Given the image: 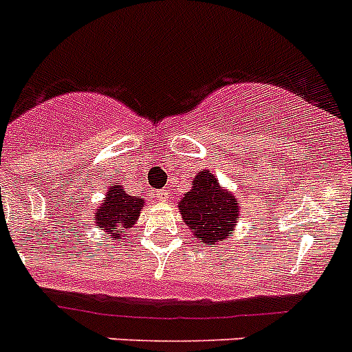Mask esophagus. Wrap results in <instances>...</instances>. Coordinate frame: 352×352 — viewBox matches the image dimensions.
<instances>
[{
  "instance_id": "obj_1",
  "label": "esophagus",
  "mask_w": 352,
  "mask_h": 352,
  "mask_svg": "<svg viewBox=\"0 0 352 352\" xmlns=\"http://www.w3.org/2000/svg\"><path fill=\"white\" fill-rule=\"evenodd\" d=\"M167 195H169V190H167V188L160 190V192L157 193V197H159L160 201H166V199H169V197H167Z\"/></svg>"
}]
</instances>
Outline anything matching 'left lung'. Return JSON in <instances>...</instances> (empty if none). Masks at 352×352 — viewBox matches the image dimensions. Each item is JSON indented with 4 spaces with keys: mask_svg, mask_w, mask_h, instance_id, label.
<instances>
[{
    "mask_svg": "<svg viewBox=\"0 0 352 352\" xmlns=\"http://www.w3.org/2000/svg\"><path fill=\"white\" fill-rule=\"evenodd\" d=\"M182 218L192 234L202 244L225 241L237 223L239 201L227 192L211 170H201L193 176V185L178 204Z\"/></svg>",
    "mask_w": 352,
    "mask_h": 352,
    "instance_id": "1",
    "label": "left lung"
}]
</instances>
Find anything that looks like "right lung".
Instances as JSON below:
<instances>
[{
  "label": "right lung",
  "instance_id": "obj_1",
  "mask_svg": "<svg viewBox=\"0 0 352 352\" xmlns=\"http://www.w3.org/2000/svg\"><path fill=\"white\" fill-rule=\"evenodd\" d=\"M144 208V199L140 195H131L118 183H113L106 192V197L94 211L96 227L109 234L113 241L124 239L129 228L136 223L141 209Z\"/></svg>",
  "mask_w": 352,
  "mask_h": 352
}]
</instances>
